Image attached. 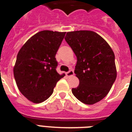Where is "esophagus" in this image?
<instances>
[{"label": "esophagus", "mask_w": 132, "mask_h": 132, "mask_svg": "<svg viewBox=\"0 0 132 132\" xmlns=\"http://www.w3.org/2000/svg\"><path fill=\"white\" fill-rule=\"evenodd\" d=\"M73 75H74V72H73V70H70L69 71L66 73V75L67 77H71V76H73Z\"/></svg>", "instance_id": "34e87169"}]
</instances>
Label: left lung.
<instances>
[{"mask_svg":"<svg viewBox=\"0 0 132 132\" xmlns=\"http://www.w3.org/2000/svg\"><path fill=\"white\" fill-rule=\"evenodd\" d=\"M65 41L77 59L75 73L79 79L72 93L86 104H94L106 96L117 76L115 56L100 35L88 30L67 32Z\"/></svg>","mask_w":132,"mask_h":132,"instance_id":"left-lung-1","label":"left lung"}]
</instances>
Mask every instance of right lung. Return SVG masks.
<instances>
[{
  "mask_svg": "<svg viewBox=\"0 0 132 132\" xmlns=\"http://www.w3.org/2000/svg\"><path fill=\"white\" fill-rule=\"evenodd\" d=\"M66 32L41 31L31 36L17 55L13 72L20 93L28 101L41 103L52 94L65 76L56 71L55 55Z\"/></svg>",
  "mask_w": 132,
  "mask_h": 132,
  "instance_id": "1",
  "label": "right lung"
}]
</instances>
